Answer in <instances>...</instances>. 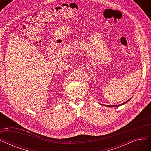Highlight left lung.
I'll use <instances>...</instances> for the list:
<instances>
[{
	"label": "left lung",
	"mask_w": 151,
	"mask_h": 151,
	"mask_svg": "<svg viewBox=\"0 0 151 151\" xmlns=\"http://www.w3.org/2000/svg\"><path fill=\"white\" fill-rule=\"evenodd\" d=\"M130 99H129L127 101H125L124 103H123V104H121V105H105V106H107V107H117V106H121V105H124L125 104H126V103L128 102Z\"/></svg>",
	"instance_id": "1"
}]
</instances>
